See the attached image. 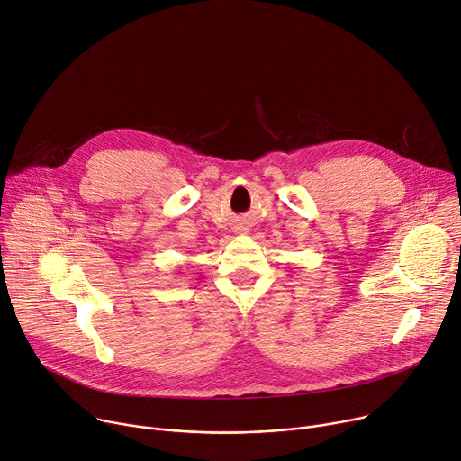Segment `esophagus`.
<instances>
[{
    "label": "esophagus",
    "mask_w": 461,
    "mask_h": 461,
    "mask_svg": "<svg viewBox=\"0 0 461 461\" xmlns=\"http://www.w3.org/2000/svg\"><path fill=\"white\" fill-rule=\"evenodd\" d=\"M249 230H252V228H249V224H246V222H239L237 224V231L239 233H248Z\"/></svg>",
    "instance_id": "esophagus-1"
}]
</instances>
